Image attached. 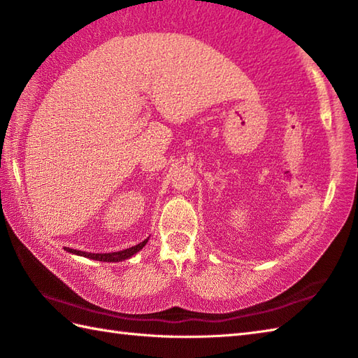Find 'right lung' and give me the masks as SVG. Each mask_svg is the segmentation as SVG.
<instances>
[{
  "label": "right lung",
  "instance_id": "right-lung-1",
  "mask_svg": "<svg viewBox=\"0 0 358 358\" xmlns=\"http://www.w3.org/2000/svg\"><path fill=\"white\" fill-rule=\"evenodd\" d=\"M148 240H149V238L141 241L140 245L132 246V248L124 249V250H118V252H110V254H90V252H83V250L69 249V248H66V250H67V252H71V254H75V255H81V257H86V258H92V260H96V262L117 263V262L127 260V258H131L134 254L138 252V250H141V249L144 248V245H146Z\"/></svg>",
  "mask_w": 358,
  "mask_h": 358
}]
</instances>
